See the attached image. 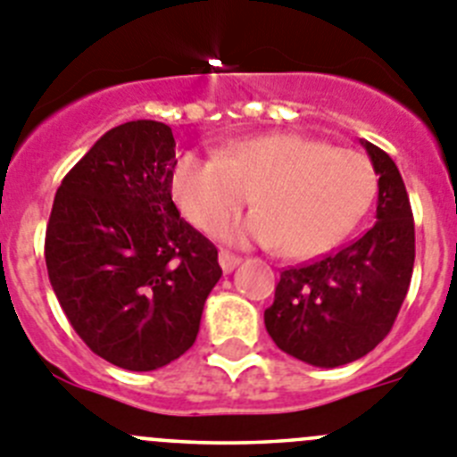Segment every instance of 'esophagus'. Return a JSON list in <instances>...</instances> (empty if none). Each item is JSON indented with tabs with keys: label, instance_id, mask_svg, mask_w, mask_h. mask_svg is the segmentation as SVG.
Returning <instances> with one entry per match:
<instances>
[{
	"label": "esophagus",
	"instance_id": "esophagus-1",
	"mask_svg": "<svg viewBox=\"0 0 457 457\" xmlns=\"http://www.w3.org/2000/svg\"><path fill=\"white\" fill-rule=\"evenodd\" d=\"M240 263H242V258L236 256V253L220 252V265H221V270H224L226 274L233 272V270H236Z\"/></svg>",
	"mask_w": 457,
	"mask_h": 457
}]
</instances>
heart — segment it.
Here are the masks:
<instances>
[{"instance_id":"obj_1","label":"heart","mask_w":457,"mask_h":457,"mask_svg":"<svg viewBox=\"0 0 457 457\" xmlns=\"http://www.w3.org/2000/svg\"><path fill=\"white\" fill-rule=\"evenodd\" d=\"M373 192L369 157L300 132L249 137L217 157L189 153L171 171L173 201L199 231L217 233L253 196L261 208L221 236L281 245L293 258L334 247L364 215Z\"/></svg>"}]
</instances>
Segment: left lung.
Listing matches in <instances>:
<instances>
[{"label":"left lung","instance_id":"8db88e82","mask_svg":"<svg viewBox=\"0 0 457 457\" xmlns=\"http://www.w3.org/2000/svg\"><path fill=\"white\" fill-rule=\"evenodd\" d=\"M378 180V221L338 252L281 272L265 329L277 348L334 369L364 357L394 327L414 270V217L395 162L361 141Z\"/></svg>","mask_w":457,"mask_h":457}]
</instances>
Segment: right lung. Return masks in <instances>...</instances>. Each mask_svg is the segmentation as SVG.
Returning a JSON list of instances; mask_svg holds the SVG:
<instances>
[{
	"mask_svg": "<svg viewBox=\"0 0 457 457\" xmlns=\"http://www.w3.org/2000/svg\"><path fill=\"white\" fill-rule=\"evenodd\" d=\"M169 125L130 120L104 132L56 189L46 231L47 277L93 353L155 370L187 353L221 277L215 245L171 199Z\"/></svg>",
	"mask_w": 457,
	"mask_h": 457,
	"instance_id": "right-lung-1",
	"label": "right lung"
}]
</instances>
